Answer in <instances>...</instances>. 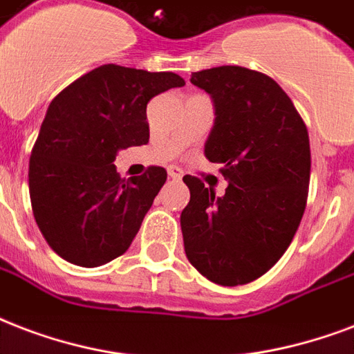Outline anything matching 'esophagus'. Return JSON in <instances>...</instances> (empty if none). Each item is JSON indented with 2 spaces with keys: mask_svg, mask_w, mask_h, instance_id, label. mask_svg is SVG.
<instances>
[{
  "mask_svg": "<svg viewBox=\"0 0 354 354\" xmlns=\"http://www.w3.org/2000/svg\"><path fill=\"white\" fill-rule=\"evenodd\" d=\"M168 175H169V177H171V179L179 180L180 177H183V169L177 168V166H169V168H168Z\"/></svg>",
  "mask_w": 354,
  "mask_h": 354,
  "instance_id": "obj_1",
  "label": "esophagus"
}]
</instances>
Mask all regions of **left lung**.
<instances>
[{"label": "left lung", "mask_w": 354, "mask_h": 354, "mask_svg": "<svg viewBox=\"0 0 354 354\" xmlns=\"http://www.w3.org/2000/svg\"><path fill=\"white\" fill-rule=\"evenodd\" d=\"M190 81L214 100L205 155L223 166L229 186L218 197L199 177H183L190 188L180 214L185 251L208 281L240 286L271 270L294 240L310 185L308 131L266 73L220 66Z\"/></svg>", "instance_id": "obj_1"}]
</instances>
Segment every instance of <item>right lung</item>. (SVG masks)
<instances>
[{
    "mask_svg": "<svg viewBox=\"0 0 354 354\" xmlns=\"http://www.w3.org/2000/svg\"><path fill=\"white\" fill-rule=\"evenodd\" d=\"M177 86L185 79L174 72L103 64L49 103L29 158V196L59 257L95 268L127 251L168 174L149 166L125 180L116 153L149 142L147 103Z\"/></svg>",
    "mask_w": 354,
    "mask_h": 354,
    "instance_id": "obj_1",
    "label": "right lung"
}]
</instances>
